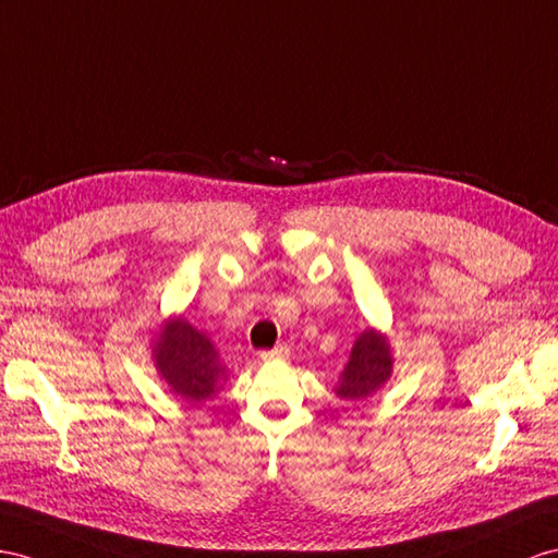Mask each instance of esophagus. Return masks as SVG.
<instances>
[{
  "instance_id": "esophagus-1",
  "label": "esophagus",
  "mask_w": 558,
  "mask_h": 558,
  "mask_svg": "<svg viewBox=\"0 0 558 558\" xmlns=\"http://www.w3.org/2000/svg\"><path fill=\"white\" fill-rule=\"evenodd\" d=\"M284 355H288V347H278V349H274V351L259 353V359H262L264 363H268V361H282Z\"/></svg>"
}]
</instances>
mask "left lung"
I'll use <instances>...</instances> for the list:
<instances>
[{"label":"left lung","mask_w":558,"mask_h":558,"mask_svg":"<svg viewBox=\"0 0 558 558\" xmlns=\"http://www.w3.org/2000/svg\"><path fill=\"white\" fill-rule=\"evenodd\" d=\"M393 375V349L389 337L377 327H365L355 337L349 361L335 384L341 401L363 403L387 387Z\"/></svg>","instance_id":"1"}]
</instances>
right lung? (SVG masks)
<instances>
[{
	"mask_svg": "<svg viewBox=\"0 0 558 558\" xmlns=\"http://www.w3.org/2000/svg\"><path fill=\"white\" fill-rule=\"evenodd\" d=\"M150 351L157 375L169 393L191 408L211 401L228 381V367L211 339L181 313L162 320L150 341Z\"/></svg>",
	"mask_w": 558,
	"mask_h": 558,
	"instance_id": "right-lung-1",
	"label": "right lung"
}]
</instances>
